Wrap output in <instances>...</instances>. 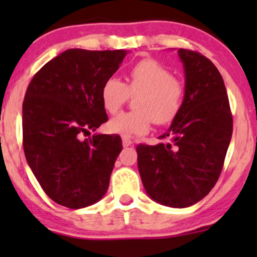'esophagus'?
I'll list each match as a JSON object with an SVG mask.
<instances>
[{"instance_id":"34e87169","label":"esophagus","mask_w":257,"mask_h":257,"mask_svg":"<svg viewBox=\"0 0 257 257\" xmlns=\"http://www.w3.org/2000/svg\"><path fill=\"white\" fill-rule=\"evenodd\" d=\"M121 141H123L124 147H129V145H132V141L129 139V137L123 136V137H121Z\"/></svg>"}]
</instances>
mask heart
<instances>
[{
  "label": "heart",
  "instance_id": "b5f03b06",
  "mask_svg": "<svg viewBox=\"0 0 257 257\" xmlns=\"http://www.w3.org/2000/svg\"><path fill=\"white\" fill-rule=\"evenodd\" d=\"M129 95L136 97V110L114 116L108 128L125 137L141 136L153 121L167 125L177 118L185 99V85L157 61L143 59L129 69L125 84L110 77L100 90L102 104L109 114L119 112Z\"/></svg>",
  "mask_w": 257,
  "mask_h": 257
}]
</instances>
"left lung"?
<instances>
[{
  "label": "left lung",
  "instance_id": "left-lung-1",
  "mask_svg": "<svg viewBox=\"0 0 257 257\" xmlns=\"http://www.w3.org/2000/svg\"><path fill=\"white\" fill-rule=\"evenodd\" d=\"M185 99L157 145L139 144L138 169L145 191L169 208H188L210 193L224 165L232 115L221 74L210 59L180 48Z\"/></svg>",
  "mask_w": 257,
  "mask_h": 257
}]
</instances>
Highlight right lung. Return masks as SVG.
<instances>
[{
  "label": "right lung",
  "instance_id": "obj_1",
  "mask_svg": "<svg viewBox=\"0 0 257 257\" xmlns=\"http://www.w3.org/2000/svg\"><path fill=\"white\" fill-rule=\"evenodd\" d=\"M128 52L67 49L35 74L22 105L23 150L49 198L69 209L104 196L121 139L90 134L108 120L100 99L103 83Z\"/></svg>",
  "mask_w": 257,
  "mask_h": 257
}]
</instances>
